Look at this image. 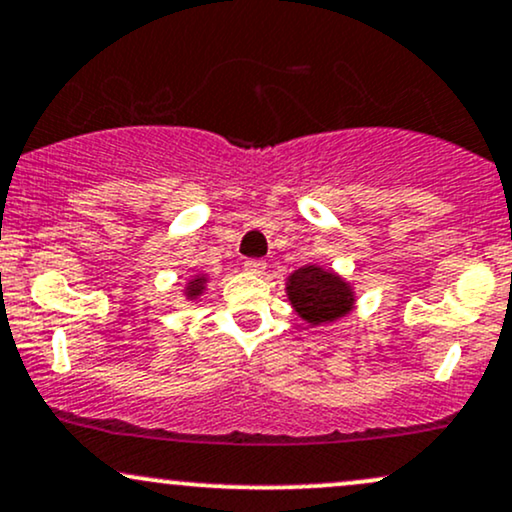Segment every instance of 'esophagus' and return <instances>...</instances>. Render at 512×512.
I'll use <instances>...</instances> for the list:
<instances>
[{
    "mask_svg": "<svg viewBox=\"0 0 512 512\" xmlns=\"http://www.w3.org/2000/svg\"><path fill=\"white\" fill-rule=\"evenodd\" d=\"M243 267H245V272H250V274H262L264 269H267V262H264V260H245Z\"/></svg>",
    "mask_w": 512,
    "mask_h": 512,
    "instance_id": "34e87169",
    "label": "esophagus"
}]
</instances>
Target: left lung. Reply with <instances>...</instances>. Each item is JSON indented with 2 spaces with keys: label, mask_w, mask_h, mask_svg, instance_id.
<instances>
[{
  "label": "left lung",
  "mask_w": 512,
  "mask_h": 512,
  "mask_svg": "<svg viewBox=\"0 0 512 512\" xmlns=\"http://www.w3.org/2000/svg\"><path fill=\"white\" fill-rule=\"evenodd\" d=\"M288 300L307 324H329L353 310L355 295L341 276L329 269L307 264L288 276Z\"/></svg>",
  "instance_id": "8db88e82"
}]
</instances>
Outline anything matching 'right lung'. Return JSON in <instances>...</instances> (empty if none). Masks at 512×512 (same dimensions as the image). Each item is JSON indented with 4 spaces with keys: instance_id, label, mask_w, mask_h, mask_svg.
Instances as JSON below:
<instances>
[{
    "instance_id": "add662e5",
    "label": "right lung",
    "mask_w": 512,
    "mask_h": 512,
    "mask_svg": "<svg viewBox=\"0 0 512 512\" xmlns=\"http://www.w3.org/2000/svg\"><path fill=\"white\" fill-rule=\"evenodd\" d=\"M186 291H188V298H190V300L197 298V295L205 291V276H195V279L188 283Z\"/></svg>"
}]
</instances>
